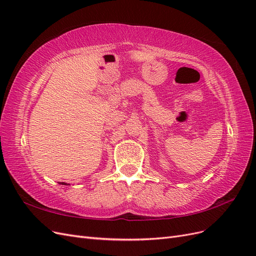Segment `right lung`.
I'll use <instances>...</instances> for the list:
<instances>
[{
	"label": "right lung",
	"instance_id": "add662e5",
	"mask_svg": "<svg viewBox=\"0 0 256 256\" xmlns=\"http://www.w3.org/2000/svg\"><path fill=\"white\" fill-rule=\"evenodd\" d=\"M60 184H62V185H67V184H64V182H62V183H60Z\"/></svg>",
	"mask_w": 256,
	"mask_h": 256
}]
</instances>
